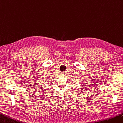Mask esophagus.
<instances>
[{
	"label": "esophagus",
	"instance_id": "esophagus-1",
	"mask_svg": "<svg viewBox=\"0 0 123 123\" xmlns=\"http://www.w3.org/2000/svg\"><path fill=\"white\" fill-rule=\"evenodd\" d=\"M62 76H65V75H66V73H65V72H62Z\"/></svg>",
	"mask_w": 123,
	"mask_h": 123
}]
</instances>
